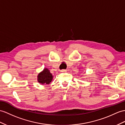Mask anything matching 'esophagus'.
Wrapping results in <instances>:
<instances>
[{"label": "esophagus", "instance_id": "obj_1", "mask_svg": "<svg viewBox=\"0 0 125 125\" xmlns=\"http://www.w3.org/2000/svg\"><path fill=\"white\" fill-rule=\"evenodd\" d=\"M66 71H67L65 69H62V71H61V72H66Z\"/></svg>", "mask_w": 125, "mask_h": 125}]
</instances>
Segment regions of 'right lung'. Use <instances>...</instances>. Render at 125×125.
Masks as SVG:
<instances>
[{
    "mask_svg": "<svg viewBox=\"0 0 125 125\" xmlns=\"http://www.w3.org/2000/svg\"><path fill=\"white\" fill-rule=\"evenodd\" d=\"M53 75L47 68H45L37 76V80L39 83L43 85L49 84L52 81Z\"/></svg>",
    "mask_w": 125,
    "mask_h": 125,
    "instance_id": "right-lung-1",
    "label": "right lung"
}]
</instances>
